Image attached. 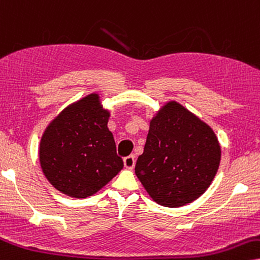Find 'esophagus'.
<instances>
[{
    "mask_svg": "<svg viewBox=\"0 0 260 260\" xmlns=\"http://www.w3.org/2000/svg\"><path fill=\"white\" fill-rule=\"evenodd\" d=\"M135 156L134 155H129V156H125L124 158V165L126 169H134V166H135Z\"/></svg>",
    "mask_w": 260,
    "mask_h": 260,
    "instance_id": "obj_1",
    "label": "esophagus"
}]
</instances>
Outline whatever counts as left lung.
Here are the masks:
<instances>
[{
  "label": "left lung",
  "instance_id": "8db88e82",
  "mask_svg": "<svg viewBox=\"0 0 260 260\" xmlns=\"http://www.w3.org/2000/svg\"><path fill=\"white\" fill-rule=\"evenodd\" d=\"M219 161L213 130L178 102L169 101L150 120L135 174L155 203L179 207L207 190Z\"/></svg>",
  "mask_w": 260,
  "mask_h": 260
}]
</instances>
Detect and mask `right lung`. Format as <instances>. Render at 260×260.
I'll return each mask as SVG.
<instances>
[{
    "label": "right lung",
    "mask_w": 260,
    "mask_h": 260,
    "mask_svg": "<svg viewBox=\"0 0 260 260\" xmlns=\"http://www.w3.org/2000/svg\"><path fill=\"white\" fill-rule=\"evenodd\" d=\"M108 118L100 96L90 94L50 121L41 139L40 162L54 188L84 199L98 193L123 169Z\"/></svg>",
    "instance_id": "obj_1"
}]
</instances>
